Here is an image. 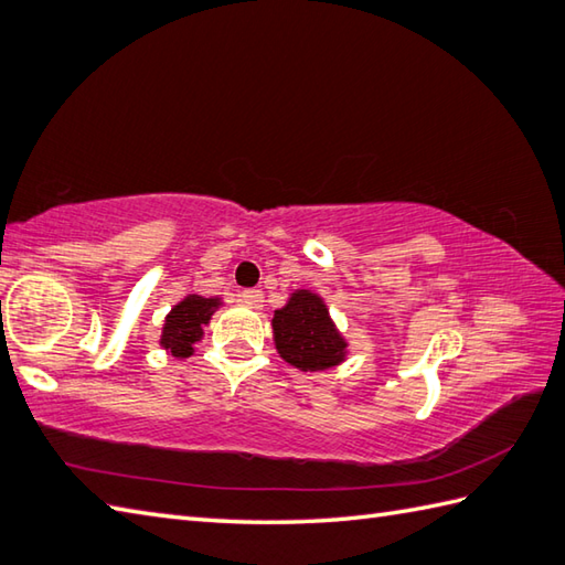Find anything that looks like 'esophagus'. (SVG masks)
I'll return each mask as SVG.
<instances>
[{
  "label": "esophagus",
  "mask_w": 565,
  "mask_h": 565,
  "mask_svg": "<svg viewBox=\"0 0 565 565\" xmlns=\"http://www.w3.org/2000/svg\"><path fill=\"white\" fill-rule=\"evenodd\" d=\"M239 301L252 306V309H259V306L264 303V291H259V289H244V291H239Z\"/></svg>",
  "instance_id": "1"
}]
</instances>
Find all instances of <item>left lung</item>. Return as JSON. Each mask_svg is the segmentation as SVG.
<instances>
[{"mask_svg":"<svg viewBox=\"0 0 565 565\" xmlns=\"http://www.w3.org/2000/svg\"><path fill=\"white\" fill-rule=\"evenodd\" d=\"M271 323L276 348L286 363L301 371H323L343 361V338L316 294H294L291 301L274 313Z\"/></svg>","mask_w":565,"mask_h":565,"instance_id":"obj_1","label":"left lung"}]
</instances>
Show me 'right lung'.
<instances>
[{"label": "right lung", "instance_id": "obj_1", "mask_svg": "<svg viewBox=\"0 0 565 565\" xmlns=\"http://www.w3.org/2000/svg\"><path fill=\"white\" fill-rule=\"evenodd\" d=\"M217 299H202V296H188L166 318L160 343L175 358L192 355V343L200 341L202 326L210 321Z\"/></svg>", "mask_w": 565, "mask_h": 565}]
</instances>
